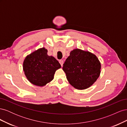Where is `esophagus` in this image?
I'll return each instance as SVG.
<instances>
[{
    "label": "esophagus",
    "mask_w": 127,
    "mask_h": 127,
    "mask_svg": "<svg viewBox=\"0 0 127 127\" xmlns=\"http://www.w3.org/2000/svg\"><path fill=\"white\" fill-rule=\"evenodd\" d=\"M59 63L60 64H61V66H63V64H64V61L63 60H60L59 61Z\"/></svg>",
    "instance_id": "34e87169"
}]
</instances>
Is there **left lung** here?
I'll list each match as a JSON object with an SVG mask.
<instances>
[{
	"label": "left lung",
	"mask_w": 127,
	"mask_h": 127,
	"mask_svg": "<svg viewBox=\"0 0 127 127\" xmlns=\"http://www.w3.org/2000/svg\"><path fill=\"white\" fill-rule=\"evenodd\" d=\"M63 66L68 81L78 90L90 87L96 81L101 73V65L97 57L79 49L70 52Z\"/></svg>",
	"instance_id": "8db88e82"
}]
</instances>
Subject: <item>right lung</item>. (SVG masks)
Returning a JSON list of instances; mask_svg holds the SVG:
<instances>
[{"label": "right lung", "mask_w": 127, "mask_h": 127, "mask_svg": "<svg viewBox=\"0 0 127 127\" xmlns=\"http://www.w3.org/2000/svg\"><path fill=\"white\" fill-rule=\"evenodd\" d=\"M44 48L39 49L27 56L23 63L24 74L30 83L43 86L53 79L56 71L61 68L59 63L47 55Z\"/></svg>", "instance_id": "1"}]
</instances>
